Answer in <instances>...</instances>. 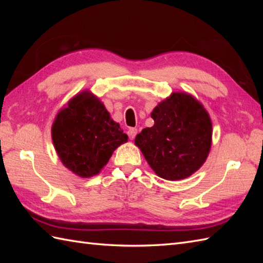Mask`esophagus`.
<instances>
[{"label": "esophagus", "instance_id": "1", "mask_svg": "<svg viewBox=\"0 0 263 263\" xmlns=\"http://www.w3.org/2000/svg\"><path fill=\"white\" fill-rule=\"evenodd\" d=\"M137 133H138V128H136V127L128 128V131H127V135H128V137H130L131 140H133V139L136 138Z\"/></svg>", "mask_w": 263, "mask_h": 263}]
</instances>
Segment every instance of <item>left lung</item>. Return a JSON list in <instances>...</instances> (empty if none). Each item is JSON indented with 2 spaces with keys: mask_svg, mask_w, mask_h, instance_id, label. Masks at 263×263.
Segmentation results:
<instances>
[{
  "mask_svg": "<svg viewBox=\"0 0 263 263\" xmlns=\"http://www.w3.org/2000/svg\"><path fill=\"white\" fill-rule=\"evenodd\" d=\"M155 124L136 137L156 175L167 181L183 180L197 172L208 158L212 122L199 100L184 91L172 92L152 111Z\"/></svg>",
  "mask_w": 263,
  "mask_h": 263,
  "instance_id": "1",
  "label": "left lung"
}]
</instances>
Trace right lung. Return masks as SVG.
I'll return each mask as SVG.
<instances>
[{
	"mask_svg": "<svg viewBox=\"0 0 263 263\" xmlns=\"http://www.w3.org/2000/svg\"><path fill=\"white\" fill-rule=\"evenodd\" d=\"M127 139L104 103L87 89L59 110L52 124V140L60 160L82 178L99 174Z\"/></svg>",
	"mask_w": 263,
	"mask_h": 263,
	"instance_id": "right-lung-1",
	"label": "right lung"
}]
</instances>
